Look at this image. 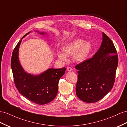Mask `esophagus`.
Wrapping results in <instances>:
<instances>
[{
  "instance_id": "esophagus-1",
  "label": "esophagus",
  "mask_w": 127,
  "mask_h": 127,
  "mask_svg": "<svg viewBox=\"0 0 127 127\" xmlns=\"http://www.w3.org/2000/svg\"><path fill=\"white\" fill-rule=\"evenodd\" d=\"M67 70L68 71H71L72 70V68L71 67H68L67 68Z\"/></svg>"
}]
</instances>
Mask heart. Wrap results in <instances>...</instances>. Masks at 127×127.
I'll return each instance as SVG.
<instances>
[{"mask_svg": "<svg viewBox=\"0 0 127 127\" xmlns=\"http://www.w3.org/2000/svg\"><path fill=\"white\" fill-rule=\"evenodd\" d=\"M92 45L89 41L81 39H75L67 43L63 47V52L58 51L57 57L59 59L66 61L67 56H73V59L77 63L84 62L87 60L91 52Z\"/></svg>", "mask_w": 127, "mask_h": 127, "instance_id": "1", "label": "heart"}]
</instances>
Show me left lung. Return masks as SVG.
Listing matches in <instances>:
<instances>
[{
  "instance_id": "1",
  "label": "left lung",
  "mask_w": 127,
  "mask_h": 127,
  "mask_svg": "<svg viewBox=\"0 0 127 127\" xmlns=\"http://www.w3.org/2000/svg\"><path fill=\"white\" fill-rule=\"evenodd\" d=\"M100 47L92 58L76 65L77 96L85 102H95L107 95L113 86L118 57L112 41L102 33Z\"/></svg>"
}]
</instances>
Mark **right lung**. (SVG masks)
I'll list each match as a JSON object with an SVG mask.
<instances>
[{"label":"right lung","mask_w":127,"mask_h":127,"mask_svg":"<svg viewBox=\"0 0 127 127\" xmlns=\"http://www.w3.org/2000/svg\"><path fill=\"white\" fill-rule=\"evenodd\" d=\"M36 32L42 35L47 33L46 32ZM30 32L22 37L14 50L11 68L15 86L19 93L34 103L44 105L52 101L56 97L59 80L64 74L66 68H49L38 75L28 73L25 70L20 62L19 48L22 39Z\"/></svg>","instance_id":"obj_1"}]
</instances>
